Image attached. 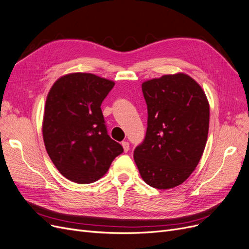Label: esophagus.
Segmentation results:
<instances>
[{
	"mask_svg": "<svg viewBox=\"0 0 249 249\" xmlns=\"http://www.w3.org/2000/svg\"><path fill=\"white\" fill-rule=\"evenodd\" d=\"M122 145H123V147H124V153L129 152V149H130V143H129V142H127V141H123V142H122Z\"/></svg>",
	"mask_w": 249,
	"mask_h": 249,
	"instance_id": "1",
	"label": "esophagus"
}]
</instances>
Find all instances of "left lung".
Wrapping results in <instances>:
<instances>
[{"label":"left lung","instance_id":"8db88e82","mask_svg":"<svg viewBox=\"0 0 249 249\" xmlns=\"http://www.w3.org/2000/svg\"><path fill=\"white\" fill-rule=\"evenodd\" d=\"M147 105L144 140L134 150L140 176L150 187L170 189L190 177L205 149L210 107L201 87L185 73L142 84Z\"/></svg>","mask_w":249,"mask_h":249}]
</instances>
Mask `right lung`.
<instances>
[{"mask_svg":"<svg viewBox=\"0 0 249 249\" xmlns=\"http://www.w3.org/2000/svg\"><path fill=\"white\" fill-rule=\"evenodd\" d=\"M114 85L92 73L76 72L58 79L48 94L44 145L56 168L71 182H95L124 152L108 135L101 109Z\"/></svg>","mask_w":249,"mask_h":249,"instance_id":"obj_1","label":"right lung"}]
</instances>
